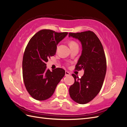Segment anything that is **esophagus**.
<instances>
[{
	"mask_svg": "<svg viewBox=\"0 0 127 127\" xmlns=\"http://www.w3.org/2000/svg\"><path fill=\"white\" fill-rule=\"evenodd\" d=\"M70 74L69 72H68L67 71H65V76H70Z\"/></svg>",
	"mask_w": 127,
	"mask_h": 127,
	"instance_id": "obj_1",
	"label": "esophagus"
}]
</instances>
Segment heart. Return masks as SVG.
<instances>
[{"instance_id": "obj_1", "label": "heart", "mask_w": 127, "mask_h": 127, "mask_svg": "<svg viewBox=\"0 0 127 127\" xmlns=\"http://www.w3.org/2000/svg\"><path fill=\"white\" fill-rule=\"evenodd\" d=\"M78 45L74 41H70V43H69V45L70 47H71V46H73V45Z\"/></svg>"}]
</instances>
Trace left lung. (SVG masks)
<instances>
[{
  "label": "left lung",
  "mask_w": 127,
  "mask_h": 127,
  "mask_svg": "<svg viewBox=\"0 0 127 127\" xmlns=\"http://www.w3.org/2000/svg\"><path fill=\"white\" fill-rule=\"evenodd\" d=\"M68 36L81 42L82 54L75 69L84 70L80 78L72 74L75 82L70 87L69 92L72 99L84 104L92 101L101 90L106 71L105 53L100 40L91 31L69 33Z\"/></svg>",
  "instance_id": "1"
}]
</instances>
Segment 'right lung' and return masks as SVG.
Returning <instances> with one entry per match:
<instances>
[{
    "label": "right lung",
    "instance_id": "add662e5",
    "mask_svg": "<svg viewBox=\"0 0 127 127\" xmlns=\"http://www.w3.org/2000/svg\"><path fill=\"white\" fill-rule=\"evenodd\" d=\"M68 34L51 30H42L34 35L27 45L22 63L23 77L25 87L31 96L44 101L53 95L65 71L58 68L51 71L46 63L53 56L57 46Z\"/></svg>",
    "mask_w": 127,
    "mask_h": 127
}]
</instances>
